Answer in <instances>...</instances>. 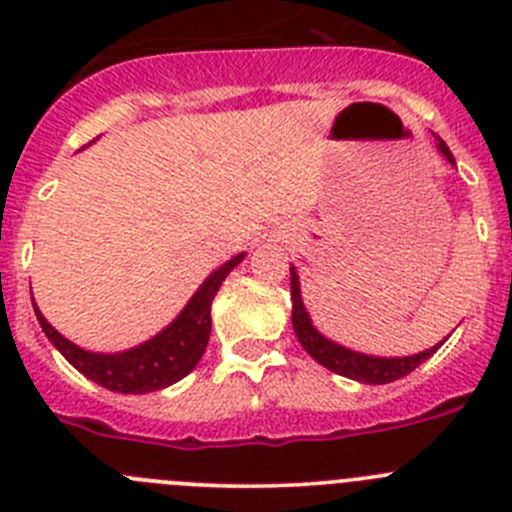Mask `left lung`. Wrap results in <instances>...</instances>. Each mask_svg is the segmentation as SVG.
I'll use <instances>...</instances> for the list:
<instances>
[{
  "label": "left lung",
  "instance_id": "left-lung-1",
  "mask_svg": "<svg viewBox=\"0 0 512 512\" xmlns=\"http://www.w3.org/2000/svg\"><path fill=\"white\" fill-rule=\"evenodd\" d=\"M438 140V151L443 156L449 158L451 164H454V156H451L449 146L443 143L441 138ZM292 328H295V336L297 341L302 343L307 354L312 359L323 364L325 369L330 372L341 374V377L348 379H356V382H364V384H387V382H395V379H402L405 374H410L413 369H418L425 359H431L436 354L441 343L423 354H415V356H402V359H379V356H366L359 354V351H351V348H343L338 343L328 341L325 336H320L318 330L312 328L310 323V315H307L305 305H302V297H300V279H297V271L292 269Z\"/></svg>",
  "mask_w": 512,
  "mask_h": 512
}]
</instances>
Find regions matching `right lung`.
Returning a JSON list of instances; mask_svg holds the SVG:
<instances>
[{
	"instance_id": "1",
	"label": "right lung",
	"mask_w": 512,
	"mask_h": 512,
	"mask_svg": "<svg viewBox=\"0 0 512 512\" xmlns=\"http://www.w3.org/2000/svg\"><path fill=\"white\" fill-rule=\"evenodd\" d=\"M241 261L243 253H238L228 264L212 271L169 328L161 330L158 336H153L143 346H135L130 351H122V354H92V351H84V348L66 341L40 315L38 307H35V315H38V323L45 330L48 341L84 377L102 384V387L112 392H122V395H146V392L164 390L169 384L184 379L197 366V361L202 359L212 328L210 305L215 300L220 284L225 282V277Z\"/></svg>"
}]
</instances>
